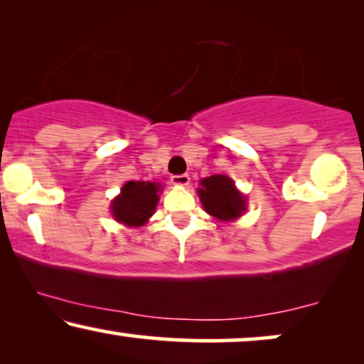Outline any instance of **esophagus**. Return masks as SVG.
<instances>
[{"instance_id": "34e87169", "label": "esophagus", "mask_w": 364, "mask_h": 364, "mask_svg": "<svg viewBox=\"0 0 364 364\" xmlns=\"http://www.w3.org/2000/svg\"><path fill=\"white\" fill-rule=\"evenodd\" d=\"M188 182H191V177H188L187 173H181V176H172V183H176V186H187Z\"/></svg>"}]
</instances>
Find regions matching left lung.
I'll return each instance as SVG.
<instances>
[{
  "label": "left lung",
  "instance_id": "8db88e82",
  "mask_svg": "<svg viewBox=\"0 0 364 364\" xmlns=\"http://www.w3.org/2000/svg\"><path fill=\"white\" fill-rule=\"evenodd\" d=\"M198 197L205 207L207 213L218 220H233L240 217L245 208V198L233 186L232 178L227 176H210L200 181Z\"/></svg>",
  "mask_w": 364,
  "mask_h": 364
}]
</instances>
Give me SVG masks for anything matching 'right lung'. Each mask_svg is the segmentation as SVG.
I'll return each mask as SVG.
<instances>
[{"instance_id":"add662e5","label":"right lung","mask_w":364,"mask_h":364,"mask_svg":"<svg viewBox=\"0 0 364 364\" xmlns=\"http://www.w3.org/2000/svg\"><path fill=\"white\" fill-rule=\"evenodd\" d=\"M159 191L161 186L156 182H127L112 202V215L129 227H141L156 210Z\"/></svg>"}]
</instances>
